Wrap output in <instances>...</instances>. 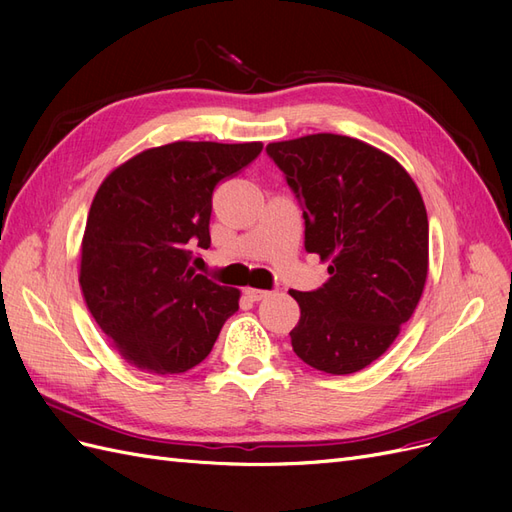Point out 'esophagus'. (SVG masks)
Returning a JSON list of instances; mask_svg holds the SVG:
<instances>
[{"label": "esophagus", "mask_w": 512, "mask_h": 512, "mask_svg": "<svg viewBox=\"0 0 512 512\" xmlns=\"http://www.w3.org/2000/svg\"><path fill=\"white\" fill-rule=\"evenodd\" d=\"M245 294L247 297H250L252 301H262V299H267L269 297V290H260V288H245Z\"/></svg>", "instance_id": "1"}]
</instances>
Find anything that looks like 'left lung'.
Masks as SVG:
<instances>
[{"instance_id": "obj_1", "label": "left lung", "mask_w": 512, "mask_h": 512, "mask_svg": "<svg viewBox=\"0 0 512 512\" xmlns=\"http://www.w3.org/2000/svg\"><path fill=\"white\" fill-rule=\"evenodd\" d=\"M303 205L305 250L329 262V282L290 290L301 318L292 350L318 371H361L397 339L421 301L429 222L416 183L389 153L359 138L309 134L269 143Z\"/></svg>"}]
</instances>
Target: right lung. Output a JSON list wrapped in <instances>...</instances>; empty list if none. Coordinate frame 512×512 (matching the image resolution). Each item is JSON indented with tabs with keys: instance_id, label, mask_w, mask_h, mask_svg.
Instances as JSON below:
<instances>
[{
	"instance_id": "1",
	"label": "right lung",
	"mask_w": 512,
	"mask_h": 512,
	"mask_svg": "<svg viewBox=\"0 0 512 512\" xmlns=\"http://www.w3.org/2000/svg\"><path fill=\"white\" fill-rule=\"evenodd\" d=\"M262 143L177 141L106 175L81 241L85 305L111 346L147 374H183L207 359L241 292L190 267L211 245V196L252 164Z\"/></svg>"
}]
</instances>
